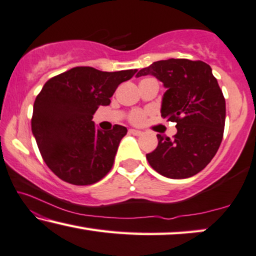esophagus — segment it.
Wrapping results in <instances>:
<instances>
[{
  "label": "esophagus",
  "mask_w": 256,
  "mask_h": 256,
  "mask_svg": "<svg viewBox=\"0 0 256 256\" xmlns=\"http://www.w3.org/2000/svg\"><path fill=\"white\" fill-rule=\"evenodd\" d=\"M130 134H133V136H142V132L140 131V130H136V128H130L128 130Z\"/></svg>",
  "instance_id": "34e87169"
}]
</instances>
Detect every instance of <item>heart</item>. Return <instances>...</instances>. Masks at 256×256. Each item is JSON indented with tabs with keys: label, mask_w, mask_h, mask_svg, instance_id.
Wrapping results in <instances>:
<instances>
[{
	"label": "heart",
	"mask_w": 256,
	"mask_h": 256,
	"mask_svg": "<svg viewBox=\"0 0 256 256\" xmlns=\"http://www.w3.org/2000/svg\"><path fill=\"white\" fill-rule=\"evenodd\" d=\"M145 120V114L142 112V111H136L132 114V120L134 122V123H142Z\"/></svg>",
	"instance_id": "1"
}]
</instances>
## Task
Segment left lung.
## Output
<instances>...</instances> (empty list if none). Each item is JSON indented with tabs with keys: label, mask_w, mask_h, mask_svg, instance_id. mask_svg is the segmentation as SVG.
<instances>
[{
	"label": "left lung",
	"mask_w": 256,
	"mask_h": 256,
	"mask_svg": "<svg viewBox=\"0 0 256 256\" xmlns=\"http://www.w3.org/2000/svg\"><path fill=\"white\" fill-rule=\"evenodd\" d=\"M146 75L162 82L161 116L178 128L172 139L158 134V147L146 159L166 178H192L216 156L224 134L226 106L217 78L208 64L189 59L156 61L136 76Z\"/></svg>",
	"instance_id": "1"
}]
</instances>
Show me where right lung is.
I'll return each mask as SVG.
<instances>
[{"mask_svg":"<svg viewBox=\"0 0 256 256\" xmlns=\"http://www.w3.org/2000/svg\"><path fill=\"white\" fill-rule=\"evenodd\" d=\"M136 72L74 67L44 84L34 100L31 128L42 159L58 178L88 186L110 172L128 128L114 125L102 131L95 128L92 114L109 106L118 86Z\"/></svg>","mask_w":256,"mask_h":256,"instance_id":"right-lung-1","label":"right lung"}]
</instances>
